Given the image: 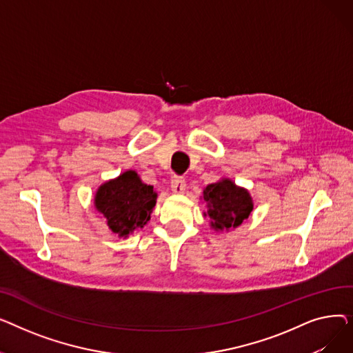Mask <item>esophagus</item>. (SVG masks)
<instances>
[{
	"label": "esophagus",
	"instance_id": "1",
	"mask_svg": "<svg viewBox=\"0 0 353 353\" xmlns=\"http://www.w3.org/2000/svg\"><path fill=\"white\" fill-rule=\"evenodd\" d=\"M170 186L173 193H183L184 189H186V180L180 176H173L172 181H170Z\"/></svg>",
	"mask_w": 353,
	"mask_h": 353
}]
</instances>
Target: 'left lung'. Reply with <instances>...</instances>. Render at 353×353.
<instances>
[{"label": "left lung", "instance_id": "1", "mask_svg": "<svg viewBox=\"0 0 353 353\" xmlns=\"http://www.w3.org/2000/svg\"><path fill=\"white\" fill-rule=\"evenodd\" d=\"M208 203V213L212 228L216 230L236 229L249 217L253 210V201L248 190L237 188L232 180L212 183L203 192Z\"/></svg>", "mask_w": 353, "mask_h": 353}]
</instances>
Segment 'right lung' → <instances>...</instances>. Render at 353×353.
Returning a JSON list of instances; mask_svg holds the SVG:
<instances>
[{
	"mask_svg": "<svg viewBox=\"0 0 353 353\" xmlns=\"http://www.w3.org/2000/svg\"><path fill=\"white\" fill-rule=\"evenodd\" d=\"M156 199L153 186L143 183L136 172L130 170L100 186L96 208L107 219L111 232L127 236L147 223Z\"/></svg>",
	"mask_w": 353,
	"mask_h": 353,
	"instance_id": "1",
	"label": "right lung"
}]
</instances>
